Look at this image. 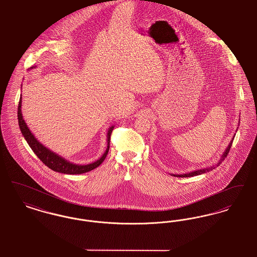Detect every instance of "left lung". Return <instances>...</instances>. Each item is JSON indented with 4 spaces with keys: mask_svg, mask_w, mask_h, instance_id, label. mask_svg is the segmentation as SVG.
I'll use <instances>...</instances> for the list:
<instances>
[{
    "mask_svg": "<svg viewBox=\"0 0 257 257\" xmlns=\"http://www.w3.org/2000/svg\"><path fill=\"white\" fill-rule=\"evenodd\" d=\"M236 132H237V131H236ZM234 137H235V135H234ZM234 137H233L232 140L230 141V143H229L228 147L225 148L224 152H223V153H222V155L220 156V159L219 160V162H218L216 165H213V166L208 167V168H205V169H201V170H196V171H191V172H189V173H184V174H171V175L176 176V177H192V176H196V175H199V174L205 173V172H208V171H213L216 167H218L219 165H220V163H221V162L224 160V158L227 156V154H228V152H229V150H230V148H231V145H232Z\"/></svg>",
    "mask_w": 257,
    "mask_h": 257,
    "instance_id": "1",
    "label": "left lung"
}]
</instances>
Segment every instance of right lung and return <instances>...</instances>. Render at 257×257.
<instances>
[{"label": "right lung", "instance_id": "right-lung-1", "mask_svg": "<svg viewBox=\"0 0 257 257\" xmlns=\"http://www.w3.org/2000/svg\"><path fill=\"white\" fill-rule=\"evenodd\" d=\"M33 68H36V66L31 67V69H33ZM21 88H22V86H21ZM21 107H22V95L19 100L18 112H17L18 113V124H19L20 130H21V133L24 136L25 140L27 141L28 145L32 148V150L35 152V154L42 161L43 164H45L52 171L61 172L64 174H81V173H85L87 171L96 169L106 158V156L109 152V149H110V135L112 132L113 126H110V128L108 129L107 148H106V151L104 152V154L93 163H90L87 165H78V164H74L72 162L61 157V155L57 154L56 152L50 150L49 148L43 146L37 140V138L35 137V135L31 132V130L29 129V127L25 122L23 114L21 111L22 110Z\"/></svg>", "mask_w": 257, "mask_h": 257}]
</instances>
